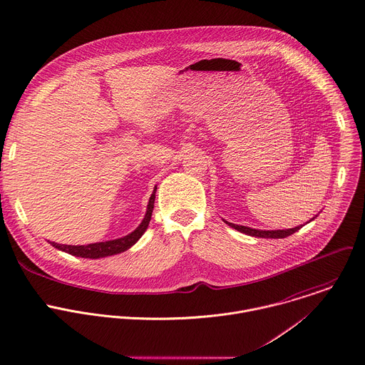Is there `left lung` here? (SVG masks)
I'll list each match as a JSON object with an SVG mask.
<instances>
[{"label": "left lung", "mask_w": 365, "mask_h": 365, "mask_svg": "<svg viewBox=\"0 0 365 365\" xmlns=\"http://www.w3.org/2000/svg\"><path fill=\"white\" fill-rule=\"evenodd\" d=\"M314 220V217L313 219ZM310 220V221H312ZM225 224H228L230 227L235 228L237 231L240 232H244L247 235H252V237H261V238H285L288 235H292L293 232H296L297 230H300L302 225H297L294 228H288V230H255V228H251V227H245V225H238V224H232V222H228L224 220Z\"/></svg>", "instance_id": "left-lung-1"}]
</instances>
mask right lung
Listing matches in <instances>:
<instances>
[{"instance_id":"obj_1","label":"right lung","mask_w":365,"mask_h":365,"mask_svg":"<svg viewBox=\"0 0 365 365\" xmlns=\"http://www.w3.org/2000/svg\"><path fill=\"white\" fill-rule=\"evenodd\" d=\"M155 192H156V186L149 197V203L146 207L145 217L143 220V222L128 235L117 238V240H111V241H104V242H94V244H87V245H65V244H58V242H51L55 248L65 251L74 257H81V258H104V257H110V255H115L120 252L127 251L128 248H131L145 232L150 216H152V210H153V203H155Z\"/></svg>"}]
</instances>
